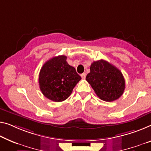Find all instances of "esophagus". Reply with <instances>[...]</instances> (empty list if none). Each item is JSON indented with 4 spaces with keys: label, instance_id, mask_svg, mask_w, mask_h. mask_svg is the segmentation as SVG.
<instances>
[{
    "label": "esophagus",
    "instance_id": "1",
    "mask_svg": "<svg viewBox=\"0 0 151 151\" xmlns=\"http://www.w3.org/2000/svg\"><path fill=\"white\" fill-rule=\"evenodd\" d=\"M86 76V73H83L81 74V77H82V79H85Z\"/></svg>",
    "mask_w": 151,
    "mask_h": 151
}]
</instances>
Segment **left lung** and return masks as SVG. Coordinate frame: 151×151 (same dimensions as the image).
Listing matches in <instances>:
<instances>
[{"instance_id":"left-lung-1","label":"left lung","mask_w":151,"mask_h":151,"mask_svg":"<svg viewBox=\"0 0 151 151\" xmlns=\"http://www.w3.org/2000/svg\"><path fill=\"white\" fill-rule=\"evenodd\" d=\"M86 80L100 99L106 102L114 101L124 93L126 82L116 67L105 60L94 61Z\"/></svg>"}]
</instances>
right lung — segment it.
Instances as JSON below:
<instances>
[{"label":"right lung","mask_w":151,"mask_h":151,"mask_svg":"<svg viewBox=\"0 0 151 151\" xmlns=\"http://www.w3.org/2000/svg\"><path fill=\"white\" fill-rule=\"evenodd\" d=\"M67 57H52L43 65L39 73V86L44 96L50 101L61 102L70 96L81 77L66 61Z\"/></svg>","instance_id":"add662e5"}]
</instances>
